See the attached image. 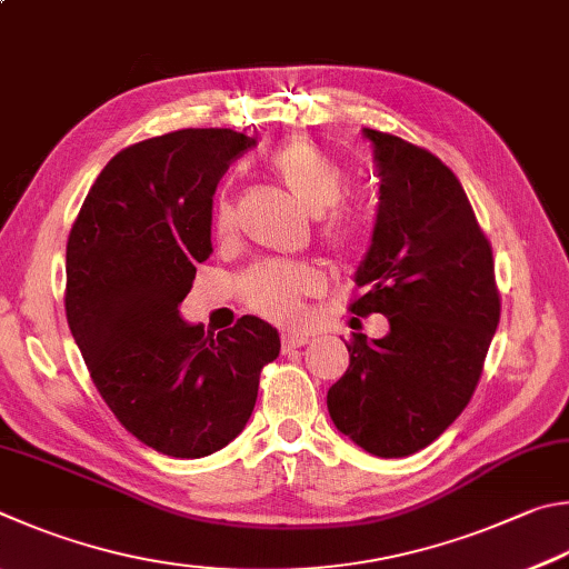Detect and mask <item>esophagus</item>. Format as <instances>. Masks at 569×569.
Here are the masks:
<instances>
[{"mask_svg": "<svg viewBox=\"0 0 569 569\" xmlns=\"http://www.w3.org/2000/svg\"><path fill=\"white\" fill-rule=\"evenodd\" d=\"M308 333H291V330H286V333L281 336V343H283V348H301V346H306L308 343Z\"/></svg>", "mask_w": 569, "mask_h": 569, "instance_id": "obj_1", "label": "esophagus"}]
</instances>
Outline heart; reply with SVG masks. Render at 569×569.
<instances>
[{"label": "heart", "mask_w": 569, "mask_h": 569, "mask_svg": "<svg viewBox=\"0 0 569 569\" xmlns=\"http://www.w3.org/2000/svg\"><path fill=\"white\" fill-rule=\"evenodd\" d=\"M271 171L288 193L316 216V241L328 253L348 256L363 236V219L356 209L340 203L346 193V173L333 159L308 141L283 143L271 153ZM236 231V206L221 196L213 209V233L229 239ZM323 276L308 261H261L239 278V296L249 311L273 323H296L306 298L318 296Z\"/></svg>", "instance_id": "obj_1"}]
</instances>
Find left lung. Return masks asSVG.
Here are the masks:
<instances>
[{"label": "left lung", "mask_w": 569, "mask_h": 569, "mask_svg": "<svg viewBox=\"0 0 569 569\" xmlns=\"http://www.w3.org/2000/svg\"><path fill=\"white\" fill-rule=\"evenodd\" d=\"M363 131L373 141L380 203L348 311L383 313L390 333L348 340L350 366L328 390V412L356 446L406 458L470 402L500 323V291L492 246L456 173L428 149Z\"/></svg>", "instance_id": "obj_1"}]
</instances>
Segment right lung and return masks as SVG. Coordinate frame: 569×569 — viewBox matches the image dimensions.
<instances>
[{
  "instance_id": "right-lung-1",
  "label": "right lung",
  "mask_w": 569,
  "mask_h": 569,
  "mask_svg": "<svg viewBox=\"0 0 569 569\" xmlns=\"http://www.w3.org/2000/svg\"><path fill=\"white\" fill-rule=\"evenodd\" d=\"M256 139L179 129L131 143L91 186L67 241V320L109 410L171 458L221 450L249 422L281 340L243 316L219 336L179 303L211 253V206L229 163Z\"/></svg>"
}]
</instances>
